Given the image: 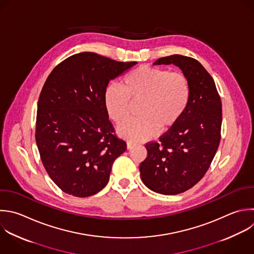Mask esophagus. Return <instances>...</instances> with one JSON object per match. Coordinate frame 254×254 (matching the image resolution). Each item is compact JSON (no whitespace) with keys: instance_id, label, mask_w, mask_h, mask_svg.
<instances>
[{"instance_id":"esophagus-1","label":"esophagus","mask_w":254,"mask_h":254,"mask_svg":"<svg viewBox=\"0 0 254 254\" xmlns=\"http://www.w3.org/2000/svg\"><path fill=\"white\" fill-rule=\"evenodd\" d=\"M136 144L134 143V142H131V141H128L127 142V149L129 150V149H132L134 146H135Z\"/></svg>"}]
</instances>
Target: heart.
I'll use <instances>...</instances> for the list:
<instances>
[{
	"mask_svg": "<svg viewBox=\"0 0 254 254\" xmlns=\"http://www.w3.org/2000/svg\"><path fill=\"white\" fill-rule=\"evenodd\" d=\"M188 77L179 71L140 66L127 74L123 87L111 84L104 93V105L109 117L120 122L127 118L130 97L143 100L140 118L129 119L117 127L118 134L132 141H145L155 137L160 128L174 127L184 115L190 100Z\"/></svg>",
	"mask_w": 254,
	"mask_h": 254,
	"instance_id": "heart-1",
	"label": "heart"
}]
</instances>
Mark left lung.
<instances>
[{
    "mask_svg": "<svg viewBox=\"0 0 254 254\" xmlns=\"http://www.w3.org/2000/svg\"><path fill=\"white\" fill-rule=\"evenodd\" d=\"M154 64L178 66L189 79L190 95L179 122L159 142L146 144L140 176L153 191L178 194L192 188L209 168L220 141L221 101L212 77L194 59L174 55Z\"/></svg>",
    "mask_w": 254,
    "mask_h": 254,
    "instance_id": "left-lung-1",
    "label": "left lung"
}]
</instances>
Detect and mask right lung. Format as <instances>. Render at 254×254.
Masks as SVG:
<instances>
[{
	"label": "right lung",
	"instance_id": "right-lung-1",
	"mask_svg": "<svg viewBox=\"0 0 254 254\" xmlns=\"http://www.w3.org/2000/svg\"><path fill=\"white\" fill-rule=\"evenodd\" d=\"M135 64L85 52L64 61L46 80L36 141L45 169L64 192L86 197L101 190L126 151L125 141L113 134L104 93L110 80Z\"/></svg>",
	"mask_w": 254,
	"mask_h": 254
}]
</instances>
